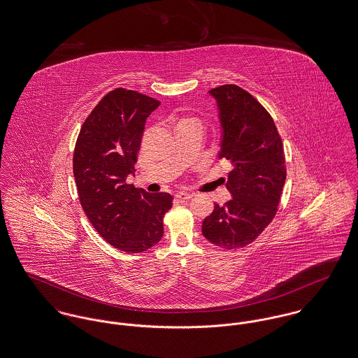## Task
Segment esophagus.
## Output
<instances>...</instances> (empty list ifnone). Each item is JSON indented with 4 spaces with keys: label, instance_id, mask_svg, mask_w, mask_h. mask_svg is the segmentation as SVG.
<instances>
[{
    "label": "esophagus",
    "instance_id": "34e87169",
    "mask_svg": "<svg viewBox=\"0 0 358 358\" xmlns=\"http://www.w3.org/2000/svg\"><path fill=\"white\" fill-rule=\"evenodd\" d=\"M176 197L180 200V201H188L192 199V194L188 192H177L176 193Z\"/></svg>",
    "mask_w": 358,
    "mask_h": 358
}]
</instances>
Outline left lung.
<instances>
[{"mask_svg": "<svg viewBox=\"0 0 358 358\" xmlns=\"http://www.w3.org/2000/svg\"><path fill=\"white\" fill-rule=\"evenodd\" d=\"M222 126L219 159L231 171L226 188L232 199L215 204L201 232L226 250L248 246L273 220L287 169L284 148L273 119L249 92L236 85L210 89Z\"/></svg>", "mask_w": 358, "mask_h": 358, "instance_id": "obj_1", "label": "left lung"}]
</instances>
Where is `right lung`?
Returning <instances> with one entry per match:
<instances>
[{
    "label": "right lung",
    "instance_id": "add662e5",
    "mask_svg": "<svg viewBox=\"0 0 358 358\" xmlns=\"http://www.w3.org/2000/svg\"><path fill=\"white\" fill-rule=\"evenodd\" d=\"M159 101L117 87L94 106L81 127L73 171L85 213L116 249L146 252L164 235L171 194L148 193L127 184L134 174L146 119Z\"/></svg>",
    "mask_w": 358,
    "mask_h": 358
}]
</instances>
